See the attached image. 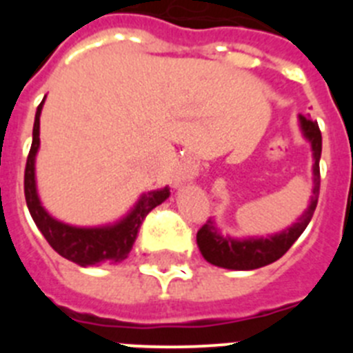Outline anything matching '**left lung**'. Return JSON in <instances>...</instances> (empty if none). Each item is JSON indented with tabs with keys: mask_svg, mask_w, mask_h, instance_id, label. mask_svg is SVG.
Wrapping results in <instances>:
<instances>
[{
	"mask_svg": "<svg viewBox=\"0 0 353 353\" xmlns=\"http://www.w3.org/2000/svg\"><path fill=\"white\" fill-rule=\"evenodd\" d=\"M301 120V129L304 138L311 143L313 150V196H311V203L307 210L299 217V221L293 226L286 228L285 232L270 235L267 239H244L236 240L232 236L221 235L219 228L215 226L212 219H208L203 226L198 230L196 242L198 248L203 254L205 260L212 265L223 267V269L232 270H252L260 269L265 265L274 263L276 260L285 254L295 240L302 235L305 226L310 224L311 217L314 214V208L318 203V194H320V155H322V132L318 129V123L313 118L302 117L299 114Z\"/></svg>",
	"mask_w": 353,
	"mask_h": 353,
	"instance_id": "obj_1",
	"label": "left lung"
}]
</instances>
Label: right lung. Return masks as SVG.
Segmentation results:
<instances>
[{"label":"right lung","mask_w":353,"mask_h":353,"mask_svg":"<svg viewBox=\"0 0 353 353\" xmlns=\"http://www.w3.org/2000/svg\"><path fill=\"white\" fill-rule=\"evenodd\" d=\"M42 105L43 101L37 108L35 123H33V141H31L26 170H24V196H26L28 210L35 221L37 228L60 256L67 258L81 267L101 265L104 261L117 263V261L125 260L134 242L138 239L139 228H141L145 217L148 215V212H152L157 205L170 198V189L164 187L159 191L143 194L136 207L123 219L111 226L77 228L56 221L40 203L35 182V157L40 146L39 136Z\"/></svg>","instance_id":"obj_1"}]
</instances>
